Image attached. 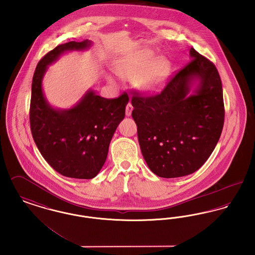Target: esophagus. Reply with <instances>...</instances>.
<instances>
[{"label": "esophagus", "mask_w": 255, "mask_h": 255, "mask_svg": "<svg viewBox=\"0 0 255 255\" xmlns=\"http://www.w3.org/2000/svg\"><path fill=\"white\" fill-rule=\"evenodd\" d=\"M132 110H133V108H132L131 104H130V103H128V106H127V108H126V115H127V116H130V115H131Z\"/></svg>", "instance_id": "1"}]
</instances>
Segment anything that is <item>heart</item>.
Listing matches in <instances>:
<instances>
[{
  "label": "heart",
  "instance_id": "heart-1",
  "mask_svg": "<svg viewBox=\"0 0 255 255\" xmlns=\"http://www.w3.org/2000/svg\"><path fill=\"white\" fill-rule=\"evenodd\" d=\"M114 72L124 80H136V87L141 92L154 94L166 85L172 73V63L149 51L136 52L117 60Z\"/></svg>",
  "mask_w": 255,
  "mask_h": 255
}]
</instances>
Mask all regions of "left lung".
I'll use <instances>...</instances> for the list:
<instances>
[{"label": "left lung", "instance_id": "8db88e82", "mask_svg": "<svg viewBox=\"0 0 255 255\" xmlns=\"http://www.w3.org/2000/svg\"><path fill=\"white\" fill-rule=\"evenodd\" d=\"M190 57L161 93L137 94L131 100L143 157L160 177H180L199 170L214 150L224 127L218 70L193 48Z\"/></svg>", "mask_w": 255, "mask_h": 255}]
</instances>
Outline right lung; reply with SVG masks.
Returning <instances> with one entry per match:
<instances>
[{
    "label": "right lung",
    "mask_w": 255,
    "mask_h": 255,
    "mask_svg": "<svg viewBox=\"0 0 255 255\" xmlns=\"http://www.w3.org/2000/svg\"><path fill=\"white\" fill-rule=\"evenodd\" d=\"M91 41H71L58 45L38 62L31 83L29 123L33 140L42 156L64 176L91 179L103 168L108 147L118 125L125 118L128 95L106 99L88 90L69 109L48 103L42 81L48 66L61 54L83 51Z\"/></svg>",
    "instance_id": "obj_1"
}]
</instances>
